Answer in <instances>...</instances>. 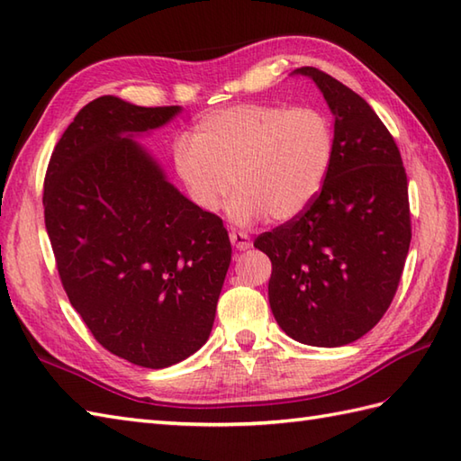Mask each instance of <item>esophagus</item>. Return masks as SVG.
I'll list each match as a JSON object with an SVG mask.
<instances>
[{"mask_svg": "<svg viewBox=\"0 0 461 461\" xmlns=\"http://www.w3.org/2000/svg\"><path fill=\"white\" fill-rule=\"evenodd\" d=\"M230 241H231V245L238 251H248L251 248V238H249L248 233H243V231H231L230 233Z\"/></svg>", "mask_w": 461, "mask_h": 461, "instance_id": "34e87169", "label": "esophagus"}]
</instances>
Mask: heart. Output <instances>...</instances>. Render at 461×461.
Here are the masks:
<instances>
[{"label":"heart","mask_w":461,"mask_h":461,"mask_svg":"<svg viewBox=\"0 0 461 461\" xmlns=\"http://www.w3.org/2000/svg\"><path fill=\"white\" fill-rule=\"evenodd\" d=\"M334 127L316 108L238 104L213 110L173 143V167L200 212L248 226L267 213L288 221L312 204L334 158Z\"/></svg>","instance_id":"1"}]
</instances>
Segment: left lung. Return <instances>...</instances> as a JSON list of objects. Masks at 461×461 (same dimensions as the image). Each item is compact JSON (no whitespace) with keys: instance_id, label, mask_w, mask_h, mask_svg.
<instances>
[{"instance_id":"8db88e82","label":"left lung","mask_w":461,"mask_h":461,"mask_svg":"<svg viewBox=\"0 0 461 461\" xmlns=\"http://www.w3.org/2000/svg\"><path fill=\"white\" fill-rule=\"evenodd\" d=\"M312 80L334 115V158L301 216L265 231L269 304L286 336L338 348L366 336L393 303L411 245L409 186L399 147L359 94L314 67Z\"/></svg>"}]
</instances>
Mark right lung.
Returning <instances> with one entry per match:
<instances>
[{"label": "right lung", "mask_w": 461, "mask_h": 461, "mask_svg": "<svg viewBox=\"0 0 461 461\" xmlns=\"http://www.w3.org/2000/svg\"><path fill=\"white\" fill-rule=\"evenodd\" d=\"M180 112L95 98L62 133L42 192L70 304L105 349L149 369L206 344L231 261L221 220L192 204L135 141Z\"/></svg>", "instance_id": "right-lung-1"}]
</instances>
